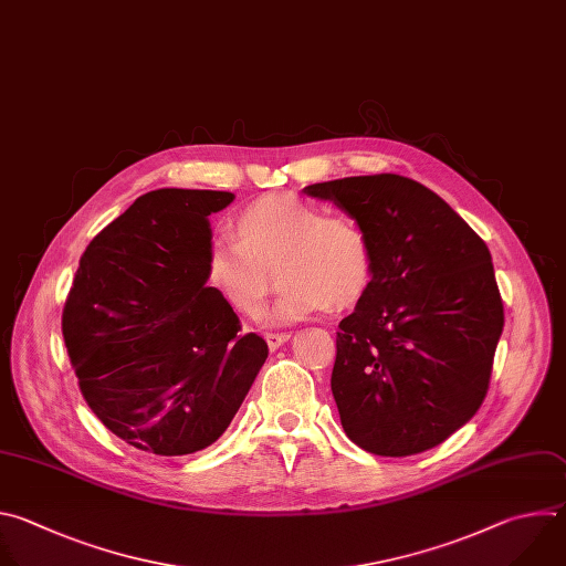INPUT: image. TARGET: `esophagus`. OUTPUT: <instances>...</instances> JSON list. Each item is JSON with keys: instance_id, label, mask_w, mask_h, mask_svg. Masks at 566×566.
Listing matches in <instances>:
<instances>
[{"instance_id": "1", "label": "esophagus", "mask_w": 566, "mask_h": 566, "mask_svg": "<svg viewBox=\"0 0 566 566\" xmlns=\"http://www.w3.org/2000/svg\"><path fill=\"white\" fill-rule=\"evenodd\" d=\"M287 338H290V332H268V334H265V342H268L270 350L281 348V346L287 342Z\"/></svg>"}]
</instances>
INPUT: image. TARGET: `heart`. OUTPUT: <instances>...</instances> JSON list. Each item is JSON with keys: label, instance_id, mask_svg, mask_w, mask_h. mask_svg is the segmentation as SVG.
I'll return each mask as SVG.
<instances>
[{"label": "heart", "instance_id": "obj_1", "mask_svg": "<svg viewBox=\"0 0 566 566\" xmlns=\"http://www.w3.org/2000/svg\"><path fill=\"white\" fill-rule=\"evenodd\" d=\"M232 232L237 241L211 243L207 281L243 316L261 314L274 270L283 287L268 321L276 325L327 307L348 310L373 283L370 237L346 211H325L296 193H270L237 213Z\"/></svg>", "mask_w": 566, "mask_h": 566}]
</instances>
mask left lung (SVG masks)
I'll use <instances>...</instances> for the list:
<instances>
[{
    "label": "left lung",
    "instance_id": "left-lung-1",
    "mask_svg": "<svg viewBox=\"0 0 566 566\" xmlns=\"http://www.w3.org/2000/svg\"><path fill=\"white\" fill-rule=\"evenodd\" d=\"M359 220L375 276L338 323L332 395L346 434L406 458L441 443L482 406L504 327L491 252L428 187L397 176L307 185Z\"/></svg>",
    "mask_w": 566,
    "mask_h": 566
}]
</instances>
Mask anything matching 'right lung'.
Here are the masks:
<instances>
[{"label": "right lung", "mask_w": 566, "mask_h": 566, "mask_svg": "<svg viewBox=\"0 0 566 566\" xmlns=\"http://www.w3.org/2000/svg\"><path fill=\"white\" fill-rule=\"evenodd\" d=\"M230 191L156 189L108 222L80 259L64 346L95 417L138 450L189 455L239 412L268 344L207 287L209 216Z\"/></svg>", "instance_id": "right-lung-1"}]
</instances>
